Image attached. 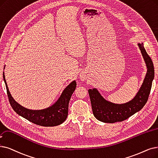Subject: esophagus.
I'll use <instances>...</instances> for the list:
<instances>
[{
    "instance_id": "esophagus-1",
    "label": "esophagus",
    "mask_w": 158,
    "mask_h": 158,
    "mask_svg": "<svg viewBox=\"0 0 158 158\" xmlns=\"http://www.w3.org/2000/svg\"><path fill=\"white\" fill-rule=\"evenodd\" d=\"M86 76L85 75H81V76H80V79H81V81H85V79H86Z\"/></svg>"
}]
</instances>
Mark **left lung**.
<instances>
[{"mask_svg": "<svg viewBox=\"0 0 158 158\" xmlns=\"http://www.w3.org/2000/svg\"><path fill=\"white\" fill-rule=\"evenodd\" d=\"M138 45L145 62L147 72L139 91L131 101L123 104L113 103L106 100L96 88L88 90L93 114L99 121L109 123L123 121L139 112L147 102L154 77V68L143 43H138Z\"/></svg>", "mask_w": 158, "mask_h": 158, "instance_id": "obj_1", "label": "left lung"}]
</instances>
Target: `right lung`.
I'll return each instance as SVG.
<instances>
[{"instance_id": "obj_1", "label": "right lung", "mask_w": 158, "mask_h": 158, "mask_svg": "<svg viewBox=\"0 0 158 158\" xmlns=\"http://www.w3.org/2000/svg\"><path fill=\"white\" fill-rule=\"evenodd\" d=\"M5 68V66H4ZM3 79L6 87L10 103L14 111L29 121L43 127H55L59 125L66 119L68 114V105L72 95L77 84L73 81L68 85L60 95L58 100L52 106L43 110H30L23 107L15 101L11 96L6 83L4 72Z\"/></svg>"}]
</instances>
